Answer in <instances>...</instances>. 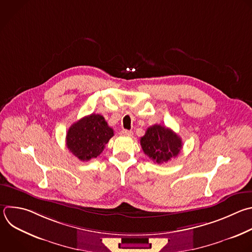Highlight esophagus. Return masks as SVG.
Here are the masks:
<instances>
[{"mask_svg":"<svg viewBox=\"0 0 252 252\" xmlns=\"http://www.w3.org/2000/svg\"><path fill=\"white\" fill-rule=\"evenodd\" d=\"M121 135H126V136H131L132 135V132L130 130H127V129H123L121 132H120Z\"/></svg>","mask_w":252,"mask_h":252,"instance_id":"34e87169","label":"esophagus"}]
</instances>
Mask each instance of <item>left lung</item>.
<instances>
[{"mask_svg": "<svg viewBox=\"0 0 252 252\" xmlns=\"http://www.w3.org/2000/svg\"><path fill=\"white\" fill-rule=\"evenodd\" d=\"M143 152L157 164L168 162L176 157L182 148V140L172 129L154 125L146 129L140 138Z\"/></svg>", "mask_w": 252, "mask_h": 252, "instance_id": "left-lung-1", "label": "left lung"}]
</instances>
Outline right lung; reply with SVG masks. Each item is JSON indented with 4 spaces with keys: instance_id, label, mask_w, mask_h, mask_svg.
Wrapping results in <instances>:
<instances>
[{
    "instance_id": "1",
    "label": "right lung",
    "mask_w": 252,
    "mask_h": 252,
    "mask_svg": "<svg viewBox=\"0 0 252 252\" xmlns=\"http://www.w3.org/2000/svg\"><path fill=\"white\" fill-rule=\"evenodd\" d=\"M114 136L105 118L98 114L84 117L74 123L66 134L67 148L81 161L99 156Z\"/></svg>"
}]
</instances>
